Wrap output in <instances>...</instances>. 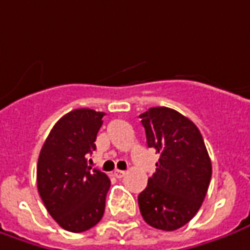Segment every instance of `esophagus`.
Returning <instances> with one entry per match:
<instances>
[{
    "instance_id": "obj_1",
    "label": "esophagus",
    "mask_w": 250,
    "mask_h": 250,
    "mask_svg": "<svg viewBox=\"0 0 250 250\" xmlns=\"http://www.w3.org/2000/svg\"><path fill=\"white\" fill-rule=\"evenodd\" d=\"M113 175L116 176V178H123L125 175V171H122V169H115V172H113Z\"/></svg>"
}]
</instances>
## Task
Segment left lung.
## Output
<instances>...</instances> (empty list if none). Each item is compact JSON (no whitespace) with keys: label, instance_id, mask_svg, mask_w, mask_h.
I'll return each mask as SVG.
<instances>
[{"label":"left lung","instance_id":"1","mask_svg":"<svg viewBox=\"0 0 250 250\" xmlns=\"http://www.w3.org/2000/svg\"><path fill=\"white\" fill-rule=\"evenodd\" d=\"M146 144L160 154L156 172L138 196L144 220L154 229L174 231L196 215L212 176L209 154L197 125L167 106L139 115Z\"/></svg>","mask_w":250,"mask_h":250}]
</instances>
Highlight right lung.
<instances>
[{
  "instance_id": "1",
  "label": "right lung",
  "mask_w": 250,
  "mask_h": 250,
  "mask_svg": "<svg viewBox=\"0 0 250 250\" xmlns=\"http://www.w3.org/2000/svg\"><path fill=\"white\" fill-rule=\"evenodd\" d=\"M104 115L87 108L71 111L54 125L41 149L38 191L50 216L67 231L94 227L105 210L111 181L87 164Z\"/></svg>"
}]
</instances>
